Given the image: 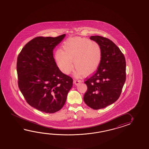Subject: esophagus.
Returning a JSON list of instances; mask_svg holds the SVG:
<instances>
[{"label": "esophagus", "instance_id": "obj_1", "mask_svg": "<svg viewBox=\"0 0 149 149\" xmlns=\"http://www.w3.org/2000/svg\"><path fill=\"white\" fill-rule=\"evenodd\" d=\"M81 81L80 80H76V79H74L73 80V83L76 85H79L80 83H81Z\"/></svg>", "mask_w": 149, "mask_h": 149}]
</instances>
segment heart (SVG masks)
I'll use <instances>...</instances> for the list:
<instances>
[{
  "label": "heart",
  "mask_w": 149,
  "mask_h": 149,
  "mask_svg": "<svg viewBox=\"0 0 149 149\" xmlns=\"http://www.w3.org/2000/svg\"><path fill=\"white\" fill-rule=\"evenodd\" d=\"M63 50L55 53L57 67L63 73L69 74L73 69L76 75L87 76L98 69L102 60V50L96 42L87 38L74 37L64 42Z\"/></svg>",
  "instance_id": "1"
}]
</instances>
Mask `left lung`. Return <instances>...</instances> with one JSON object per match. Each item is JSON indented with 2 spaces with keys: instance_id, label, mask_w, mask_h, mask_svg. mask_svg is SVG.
<instances>
[{
  "instance_id": "left-lung-1",
  "label": "left lung",
  "mask_w": 149,
  "mask_h": 149,
  "mask_svg": "<svg viewBox=\"0 0 149 149\" xmlns=\"http://www.w3.org/2000/svg\"><path fill=\"white\" fill-rule=\"evenodd\" d=\"M90 39L101 48L102 60L98 69L85 84L87 91L84 101L89 107L98 110L112 104L119 97L126 81V61L124 54L108 38L93 36Z\"/></svg>"
}]
</instances>
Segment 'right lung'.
Instances as JSON below:
<instances>
[{"mask_svg":"<svg viewBox=\"0 0 149 149\" xmlns=\"http://www.w3.org/2000/svg\"><path fill=\"white\" fill-rule=\"evenodd\" d=\"M65 36L34 38L17 57L20 91L29 104L47 113L60 110L73 85L72 79L61 71L53 57L54 48Z\"/></svg>","mask_w":149,"mask_h":149,"instance_id":"right-lung-1","label":"right lung"}]
</instances>
